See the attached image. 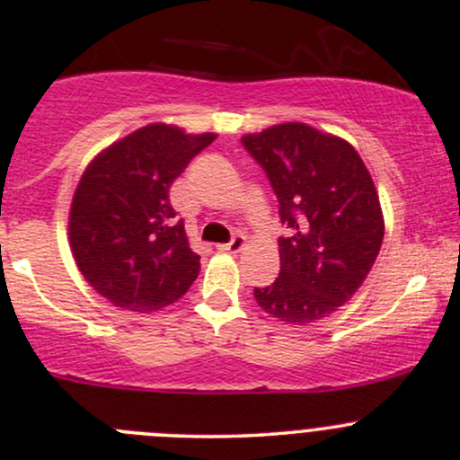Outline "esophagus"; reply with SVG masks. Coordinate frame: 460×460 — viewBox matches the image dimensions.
I'll use <instances>...</instances> for the list:
<instances>
[{
  "mask_svg": "<svg viewBox=\"0 0 460 460\" xmlns=\"http://www.w3.org/2000/svg\"><path fill=\"white\" fill-rule=\"evenodd\" d=\"M244 244H246V237L242 235V234H235L234 237H231L229 244H220L218 251H223V252H240L242 248H244Z\"/></svg>",
  "mask_w": 460,
  "mask_h": 460,
  "instance_id": "34e87169",
  "label": "esophagus"
}]
</instances>
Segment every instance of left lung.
Wrapping results in <instances>:
<instances>
[{"instance_id":"obj_1","label":"left lung","mask_w":460,"mask_h":460,"mask_svg":"<svg viewBox=\"0 0 460 460\" xmlns=\"http://www.w3.org/2000/svg\"><path fill=\"white\" fill-rule=\"evenodd\" d=\"M279 199L281 272L255 288L257 305L289 324L322 320L348 303L376 261L385 223L376 188L355 146L305 123L242 138Z\"/></svg>"}]
</instances>
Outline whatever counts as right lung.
Segmentation results:
<instances>
[{"label":"right lung","instance_id":"obj_1","mask_svg":"<svg viewBox=\"0 0 460 460\" xmlns=\"http://www.w3.org/2000/svg\"><path fill=\"white\" fill-rule=\"evenodd\" d=\"M216 134L153 123L88 164L73 194L68 240L79 272L114 307L157 311L188 292L200 257L168 190Z\"/></svg>","mask_w":460,"mask_h":460}]
</instances>
